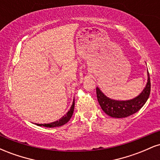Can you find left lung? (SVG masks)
<instances>
[{
  "mask_svg": "<svg viewBox=\"0 0 160 160\" xmlns=\"http://www.w3.org/2000/svg\"><path fill=\"white\" fill-rule=\"evenodd\" d=\"M148 82L140 95L133 99L127 101H117L109 98L96 88V94L98 102L101 108L106 114L114 118H124L132 115L138 111L146 103L150 93V80L149 73L148 72Z\"/></svg>",
  "mask_w": 160,
  "mask_h": 160,
  "instance_id": "left-lung-1",
  "label": "left lung"
}]
</instances>
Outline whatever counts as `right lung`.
I'll return each instance as SVG.
<instances>
[{"mask_svg": "<svg viewBox=\"0 0 160 160\" xmlns=\"http://www.w3.org/2000/svg\"><path fill=\"white\" fill-rule=\"evenodd\" d=\"M74 100L73 101L72 105H71V107L70 108L69 111H68V113H66L65 115H64L63 117H62L61 119H59L58 120L50 122V123H44V124L35 123V124L37 126H44V127H48V128H54V127H58V126H63V125H65V123H67V122L70 120V119H71V117H72L73 113H74Z\"/></svg>", "mask_w": 160, "mask_h": 160, "instance_id": "add662e5", "label": "right lung"}]
</instances>
